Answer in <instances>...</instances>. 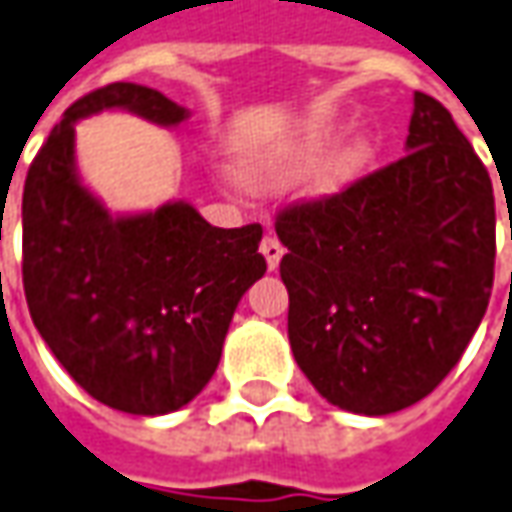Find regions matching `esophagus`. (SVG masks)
<instances>
[{
	"instance_id": "esophagus-1",
	"label": "esophagus",
	"mask_w": 512,
	"mask_h": 512,
	"mask_svg": "<svg viewBox=\"0 0 512 512\" xmlns=\"http://www.w3.org/2000/svg\"><path fill=\"white\" fill-rule=\"evenodd\" d=\"M283 243L277 241L274 235H266L263 241H260V255L266 257V266H269V271H274L277 266H280V257H283Z\"/></svg>"
}]
</instances>
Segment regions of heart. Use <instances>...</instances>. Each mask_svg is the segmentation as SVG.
I'll return each mask as SVG.
<instances>
[{
	"instance_id": "obj_1",
	"label": "heart",
	"mask_w": 512,
	"mask_h": 512,
	"mask_svg": "<svg viewBox=\"0 0 512 512\" xmlns=\"http://www.w3.org/2000/svg\"><path fill=\"white\" fill-rule=\"evenodd\" d=\"M342 137V125L336 123H314L302 128L300 134L285 139L283 145H277L263 162H257L252 168V179L255 182H291L300 179L328 156V151ZM364 159V148L361 145H347L342 151L330 156L328 162L316 173V190L319 193H330L336 187H342Z\"/></svg>"
}]
</instances>
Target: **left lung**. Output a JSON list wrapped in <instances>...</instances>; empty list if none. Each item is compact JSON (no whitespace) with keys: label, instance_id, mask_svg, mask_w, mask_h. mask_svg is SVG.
<instances>
[{"label":"left lung","instance_id":"left-lung-1","mask_svg":"<svg viewBox=\"0 0 512 512\" xmlns=\"http://www.w3.org/2000/svg\"><path fill=\"white\" fill-rule=\"evenodd\" d=\"M274 229L288 342L339 409L381 417L426 398L488 311L493 184L446 106L423 92L398 162L285 207Z\"/></svg>","mask_w":512,"mask_h":512}]
</instances>
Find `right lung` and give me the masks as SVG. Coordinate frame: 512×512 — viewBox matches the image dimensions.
<instances>
[{
    "mask_svg": "<svg viewBox=\"0 0 512 512\" xmlns=\"http://www.w3.org/2000/svg\"><path fill=\"white\" fill-rule=\"evenodd\" d=\"M100 111L162 128L190 117L139 83H109L64 111L24 182V297L52 356L95 401L168 415L210 384L238 302L266 274L263 227H212L187 201L111 215L75 165V123Z\"/></svg>",
    "mask_w": 512,
    "mask_h": 512,
    "instance_id": "right-lung-1",
    "label": "right lung"
}]
</instances>
